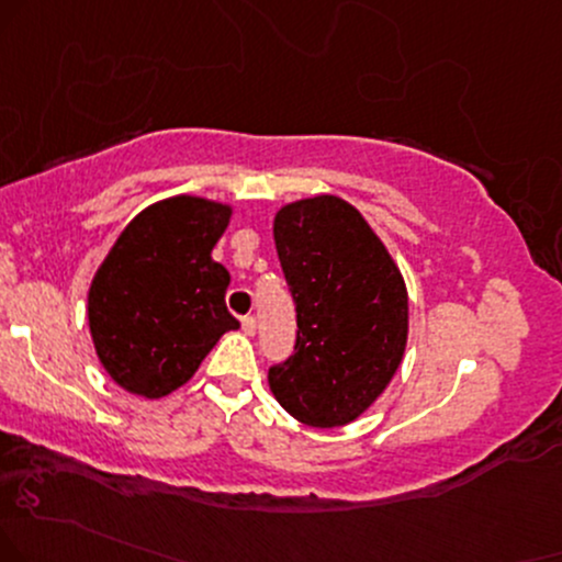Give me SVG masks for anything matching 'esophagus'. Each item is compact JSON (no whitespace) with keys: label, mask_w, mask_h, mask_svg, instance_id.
I'll list each match as a JSON object with an SVG mask.
<instances>
[{"label":"esophagus","mask_w":562,"mask_h":562,"mask_svg":"<svg viewBox=\"0 0 562 562\" xmlns=\"http://www.w3.org/2000/svg\"><path fill=\"white\" fill-rule=\"evenodd\" d=\"M241 330H245V336H255V330H258V321H255V317H241Z\"/></svg>","instance_id":"1"}]
</instances>
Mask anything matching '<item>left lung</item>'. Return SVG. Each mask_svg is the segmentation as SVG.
Returning a JSON list of instances; mask_svg holds the SVG:
<instances>
[{
    "label": "left lung",
    "instance_id": "1",
    "mask_svg": "<svg viewBox=\"0 0 562 562\" xmlns=\"http://www.w3.org/2000/svg\"><path fill=\"white\" fill-rule=\"evenodd\" d=\"M273 239L300 330L294 355L270 367V393L302 425H349L404 362V276L362 213L338 195L281 205Z\"/></svg>",
    "mask_w": 562,
    "mask_h": 562
}]
</instances>
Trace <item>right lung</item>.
Masks as SVG:
<instances>
[{"instance_id":"obj_1","label":"right lung","mask_w":562,"mask_h":562,"mask_svg":"<svg viewBox=\"0 0 562 562\" xmlns=\"http://www.w3.org/2000/svg\"><path fill=\"white\" fill-rule=\"evenodd\" d=\"M234 207L175 195L122 228L88 289L95 357L127 393L164 398L198 372L239 323L226 310L228 270L211 258Z\"/></svg>"}]
</instances>
